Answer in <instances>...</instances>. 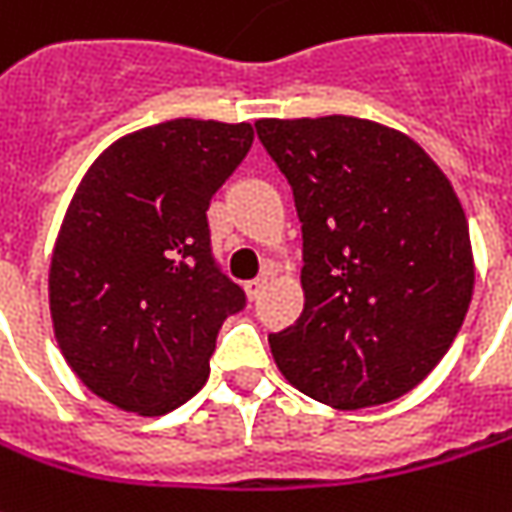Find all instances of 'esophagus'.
Returning a JSON list of instances; mask_svg holds the SVG:
<instances>
[{"mask_svg":"<svg viewBox=\"0 0 512 512\" xmlns=\"http://www.w3.org/2000/svg\"><path fill=\"white\" fill-rule=\"evenodd\" d=\"M266 285H269V274L249 280V283L243 285V291H246V297H249V300H257V297L263 294V288H266Z\"/></svg>","mask_w":512,"mask_h":512,"instance_id":"1","label":"esophagus"}]
</instances>
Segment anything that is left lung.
<instances>
[{
	"label": "left lung",
	"instance_id": "left-lung-1",
	"mask_svg": "<svg viewBox=\"0 0 512 512\" xmlns=\"http://www.w3.org/2000/svg\"><path fill=\"white\" fill-rule=\"evenodd\" d=\"M294 190L305 308L271 333L291 387L330 409L398 401L460 333L474 249L460 198L415 139L361 117L257 120Z\"/></svg>",
	"mask_w": 512,
	"mask_h": 512
}]
</instances>
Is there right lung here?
<instances>
[{
    "mask_svg": "<svg viewBox=\"0 0 512 512\" xmlns=\"http://www.w3.org/2000/svg\"><path fill=\"white\" fill-rule=\"evenodd\" d=\"M255 128L168 120L114 139L83 173L50 257L55 342L111 406L168 415L210 375L243 291L215 269L207 207Z\"/></svg>",
    "mask_w": 512,
    "mask_h": 512,
    "instance_id": "1",
    "label": "right lung"
}]
</instances>
